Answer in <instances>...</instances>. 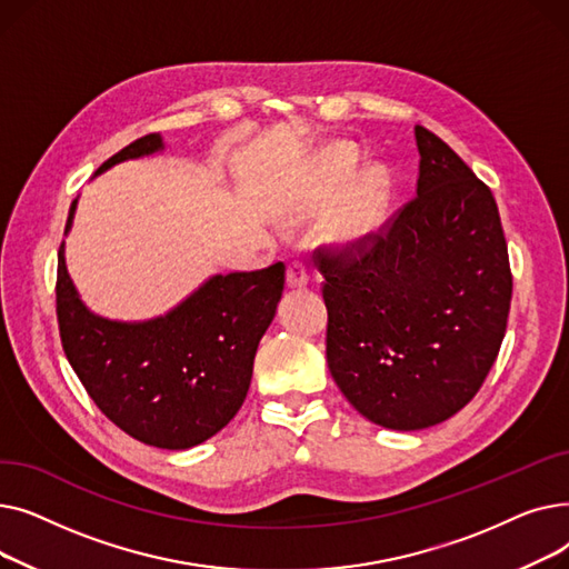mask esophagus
<instances>
[{
	"label": "esophagus",
	"instance_id": "esophagus-1",
	"mask_svg": "<svg viewBox=\"0 0 569 569\" xmlns=\"http://www.w3.org/2000/svg\"><path fill=\"white\" fill-rule=\"evenodd\" d=\"M286 283H288V288H307V283H309L307 267L302 262L288 264V269H286Z\"/></svg>",
	"mask_w": 569,
	"mask_h": 569
}]
</instances>
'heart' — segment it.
<instances>
[{
	"instance_id": "1",
	"label": "heart",
	"mask_w": 569,
	"mask_h": 569,
	"mask_svg": "<svg viewBox=\"0 0 569 569\" xmlns=\"http://www.w3.org/2000/svg\"><path fill=\"white\" fill-rule=\"evenodd\" d=\"M357 170V154L348 144H327L316 157L307 187L286 209L283 221L302 223L332 207L322 223V239L339 253H362L385 232L395 198L392 170L382 163Z\"/></svg>"
}]
</instances>
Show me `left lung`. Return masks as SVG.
<instances>
[{
  "label": "left lung",
  "instance_id": "8db88e82",
  "mask_svg": "<svg viewBox=\"0 0 569 569\" xmlns=\"http://www.w3.org/2000/svg\"><path fill=\"white\" fill-rule=\"evenodd\" d=\"M417 198L360 260L318 256L327 367L369 422L417 431L457 415L493 367L512 300L498 204L455 149L415 127Z\"/></svg>",
  "mask_w": 569,
  "mask_h": 569
}]
</instances>
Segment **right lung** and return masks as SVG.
Returning <instances> with one entry per match:
<instances>
[{
    "label": "right lung",
    "mask_w": 569,
    "mask_h": 569,
    "mask_svg": "<svg viewBox=\"0 0 569 569\" xmlns=\"http://www.w3.org/2000/svg\"><path fill=\"white\" fill-rule=\"evenodd\" d=\"M163 149L161 133L138 138L97 174ZM76 209L78 198L64 234ZM64 247L57 264L59 335L101 412L131 438L161 450H189L219 433L247 399L258 343L281 302L283 262L209 277L163 316L112 320L82 302Z\"/></svg>",
    "instance_id": "add662e5"
}]
</instances>
